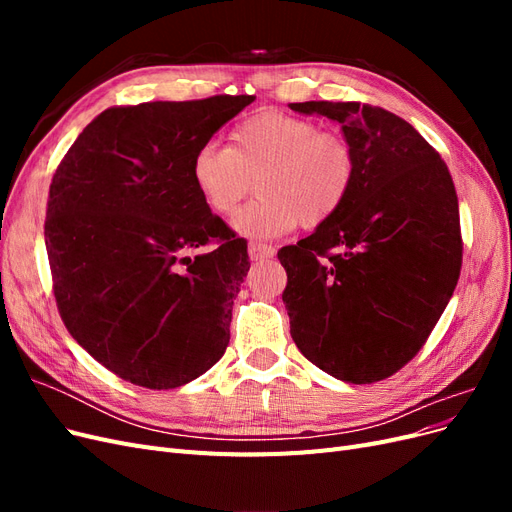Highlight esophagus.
Instances as JSON below:
<instances>
[{"mask_svg": "<svg viewBox=\"0 0 512 512\" xmlns=\"http://www.w3.org/2000/svg\"><path fill=\"white\" fill-rule=\"evenodd\" d=\"M247 252H250L252 260H265V258H273L275 256V247L252 241L250 245H247Z\"/></svg>", "mask_w": 512, "mask_h": 512, "instance_id": "34e87169", "label": "esophagus"}]
</instances>
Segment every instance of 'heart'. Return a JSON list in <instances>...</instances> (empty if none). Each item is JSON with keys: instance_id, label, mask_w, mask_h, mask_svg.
I'll use <instances>...</instances> for the list:
<instances>
[{"instance_id": "heart-1", "label": "heart", "mask_w": 512, "mask_h": 512, "mask_svg": "<svg viewBox=\"0 0 512 512\" xmlns=\"http://www.w3.org/2000/svg\"><path fill=\"white\" fill-rule=\"evenodd\" d=\"M190 177L205 207L222 218L235 213L256 179L260 196L232 226L243 237L273 239L299 222H329L352 190L356 156L344 136L320 132L314 121L260 113L230 130L228 147H200Z\"/></svg>"}]
</instances>
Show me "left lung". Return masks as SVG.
I'll list each match as a JSON object with an SVG mask.
<instances>
[{"label": "left lung", "instance_id": "left-lung-1", "mask_svg": "<svg viewBox=\"0 0 512 512\" xmlns=\"http://www.w3.org/2000/svg\"><path fill=\"white\" fill-rule=\"evenodd\" d=\"M342 123L356 156L344 207L277 252L290 335L307 361L350 384L393 376L436 327L461 269L457 192L408 121L359 102H297Z\"/></svg>", "mask_w": 512, "mask_h": 512}]
</instances>
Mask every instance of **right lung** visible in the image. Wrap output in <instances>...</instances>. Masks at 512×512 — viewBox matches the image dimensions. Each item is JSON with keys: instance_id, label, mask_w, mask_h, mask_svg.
Masks as SVG:
<instances>
[{"instance_id": "right-lung-1", "label": "right lung", "mask_w": 512, "mask_h": 512, "mask_svg": "<svg viewBox=\"0 0 512 512\" xmlns=\"http://www.w3.org/2000/svg\"><path fill=\"white\" fill-rule=\"evenodd\" d=\"M254 100L106 108L55 170L44 243L59 314L123 380L177 389L226 352L250 258L247 243L200 200L190 164ZM205 244L214 247L195 251Z\"/></svg>"}]
</instances>
